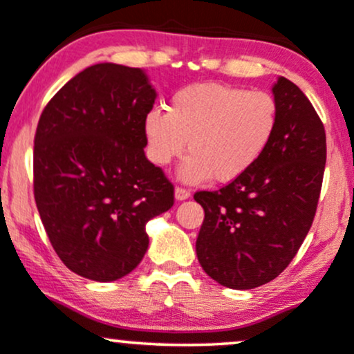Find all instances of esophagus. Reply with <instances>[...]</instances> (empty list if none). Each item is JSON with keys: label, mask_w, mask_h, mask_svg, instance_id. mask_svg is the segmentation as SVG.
I'll return each instance as SVG.
<instances>
[{"label": "esophagus", "mask_w": 354, "mask_h": 354, "mask_svg": "<svg viewBox=\"0 0 354 354\" xmlns=\"http://www.w3.org/2000/svg\"><path fill=\"white\" fill-rule=\"evenodd\" d=\"M192 196V193H189V189L186 188H181V186H176V189H174V198L176 200H188V198Z\"/></svg>", "instance_id": "34e87169"}]
</instances>
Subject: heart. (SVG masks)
Segmentation results:
<instances>
[{
	"label": "heart",
	"mask_w": 354,
	"mask_h": 354,
	"mask_svg": "<svg viewBox=\"0 0 354 354\" xmlns=\"http://www.w3.org/2000/svg\"><path fill=\"white\" fill-rule=\"evenodd\" d=\"M281 109L263 91L227 84H196L171 99L168 112L151 109L145 118L147 154L158 166L189 154L180 169L188 183L209 176L230 183L254 168L277 133Z\"/></svg>",
	"instance_id": "1"
}]
</instances>
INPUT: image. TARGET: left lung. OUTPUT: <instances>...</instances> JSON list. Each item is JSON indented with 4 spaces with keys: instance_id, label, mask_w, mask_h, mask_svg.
Returning a JSON list of instances; mask_svg holds the SVG:
<instances>
[{
    "instance_id": "8db88e82",
    "label": "left lung",
    "mask_w": 354,
    "mask_h": 354,
    "mask_svg": "<svg viewBox=\"0 0 354 354\" xmlns=\"http://www.w3.org/2000/svg\"><path fill=\"white\" fill-rule=\"evenodd\" d=\"M274 141L254 168L216 192H196L205 209L196 255L213 281L254 289L296 257L319 201L326 165L322 120L304 92L281 77Z\"/></svg>"
}]
</instances>
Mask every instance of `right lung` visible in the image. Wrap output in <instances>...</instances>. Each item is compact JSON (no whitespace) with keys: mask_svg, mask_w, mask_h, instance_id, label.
Here are the masks:
<instances>
[{"mask_svg":"<svg viewBox=\"0 0 354 354\" xmlns=\"http://www.w3.org/2000/svg\"><path fill=\"white\" fill-rule=\"evenodd\" d=\"M156 91L141 68L97 64L46 104L33 147V195L53 250L75 274L111 282L145 257L146 223L174 186L145 156Z\"/></svg>","mask_w":354,"mask_h":354,"instance_id":"1","label":"right lung"}]
</instances>
